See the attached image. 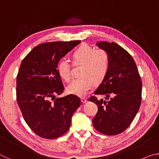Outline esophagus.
<instances>
[{
	"label": "esophagus",
	"mask_w": 159,
	"mask_h": 159,
	"mask_svg": "<svg viewBox=\"0 0 159 159\" xmlns=\"http://www.w3.org/2000/svg\"><path fill=\"white\" fill-rule=\"evenodd\" d=\"M80 100H81V102H82V103H83V104H85V103H86V102H88V100H87V99L86 98H82L81 99H80Z\"/></svg>",
	"instance_id": "34e87169"
}]
</instances>
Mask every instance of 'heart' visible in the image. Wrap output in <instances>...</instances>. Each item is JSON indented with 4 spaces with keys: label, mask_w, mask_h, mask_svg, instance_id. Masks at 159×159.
Instances as JSON below:
<instances>
[{
    "label": "heart",
    "mask_w": 159,
    "mask_h": 159,
    "mask_svg": "<svg viewBox=\"0 0 159 159\" xmlns=\"http://www.w3.org/2000/svg\"><path fill=\"white\" fill-rule=\"evenodd\" d=\"M74 65L81 64L80 76L72 80L66 87V93L77 96H85L92 89L94 84L99 85L105 79L109 71L110 57L108 52L102 49L94 50L90 45L83 44L71 54ZM71 65L68 60L61 58L59 60L57 73L64 80L71 79Z\"/></svg>",
    "instance_id": "heart-1"
}]
</instances>
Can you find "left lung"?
I'll return each mask as SVG.
<instances>
[{"instance_id": "1", "label": "left lung", "mask_w": 159, "mask_h": 159, "mask_svg": "<svg viewBox=\"0 0 159 159\" xmlns=\"http://www.w3.org/2000/svg\"><path fill=\"white\" fill-rule=\"evenodd\" d=\"M96 45L108 52L110 66L94 93L104 95L105 99L89 98L98 106L93 123L99 133L116 135L125 130L135 117L141 104L142 83L133 58L125 49L114 42L99 41Z\"/></svg>"}]
</instances>
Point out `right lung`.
I'll list each match as a JSON object with an SVG mask.
<instances>
[{"label": "right lung", "instance_id": "obj_1", "mask_svg": "<svg viewBox=\"0 0 159 159\" xmlns=\"http://www.w3.org/2000/svg\"><path fill=\"white\" fill-rule=\"evenodd\" d=\"M80 41L37 45L21 61L17 76V100L26 123L38 135L55 139L69 130L71 117L81 104L74 95L58 98L64 89L57 65ZM53 101H52V100Z\"/></svg>", "mask_w": 159, "mask_h": 159}]
</instances>
